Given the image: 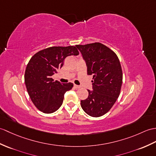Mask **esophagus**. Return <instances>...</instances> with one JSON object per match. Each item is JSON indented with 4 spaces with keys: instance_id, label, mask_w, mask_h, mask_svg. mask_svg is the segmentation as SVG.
<instances>
[{
    "instance_id": "34e87169",
    "label": "esophagus",
    "mask_w": 156,
    "mask_h": 156,
    "mask_svg": "<svg viewBox=\"0 0 156 156\" xmlns=\"http://www.w3.org/2000/svg\"><path fill=\"white\" fill-rule=\"evenodd\" d=\"M74 88H80V86H78V85H76V84H74Z\"/></svg>"
}]
</instances>
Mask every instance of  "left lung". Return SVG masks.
Masks as SVG:
<instances>
[{
	"mask_svg": "<svg viewBox=\"0 0 156 156\" xmlns=\"http://www.w3.org/2000/svg\"><path fill=\"white\" fill-rule=\"evenodd\" d=\"M87 66V73L93 76L92 90L81 100V107L92 117L106 114L119 97L122 84L120 62L114 52L100 42L76 45Z\"/></svg>",
	"mask_w": 156,
	"mask_h": 156,
	"instance_id": "obj_1",
	"label": "left lung"
}]
</instances>
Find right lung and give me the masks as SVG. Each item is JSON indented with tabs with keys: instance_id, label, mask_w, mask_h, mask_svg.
<instances>
[{
	"instance_id": "add662e5",
	"label": "right lung",
	"mask_w": 156,
	"mask_h": 156,
	"mask_svg": "<svg viewBox=\"0 0 156 156\" xmlns=\"http://www.w3.org/2000/svg\"><path fill=\"white\" fill-rule=\"evenodd\" d=\"M79 54L76 46H53L36 53L27 64L24 82L32 102L45 114L59 109L64 94L73 87L71 82L54 81L52 76L63 66L64 59Z\"/></svg>"
}]
</instances>
